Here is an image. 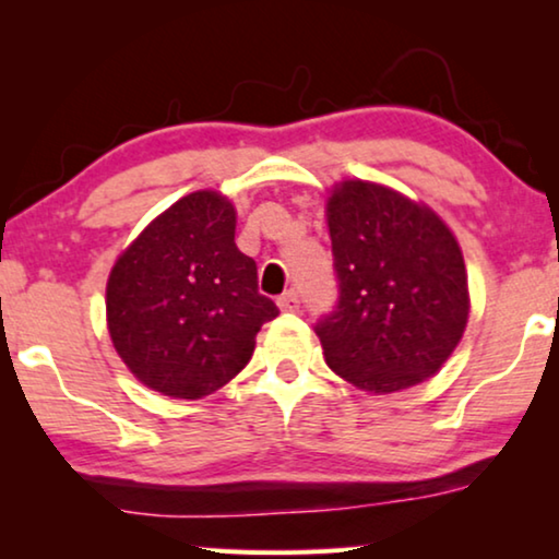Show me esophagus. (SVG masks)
<instances>
[{"mask_svg": "<svg viewBox=\"0 0 559 559\" xmlns=\"http://www.w3.org/2000/svg\"><path fill=\"white\" fill-rule=\"evenodd\" d=\"M277 305L285 312H297V310H300V295H297V289H287L285 295H280Z\"/></svg>", "mask_w": 559, "mask_h": 559, "instance_id": "esophagus-1", "label": "esophagus"}]
</instances>
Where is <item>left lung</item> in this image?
<instances>
[{
	"mask_svg": "<svg viewBox=\"0 0 559 559\" xmlns=\"http://www.w3.org/2000/svg\"><path fill=\"white\" fill-rule=\"evenodd\" d=\"M335 308L316 323L331 369L373 394L432 377L468 323L461 247L425 205L346 180L328 201Z\"/></svg>",
	"mask_w": 559,
	"mask_h": 559,
	"instance_id": "1",
	"label": "left lung"
}]
</instances>
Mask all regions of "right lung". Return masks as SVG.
Instances as JSON below:
<instances>
[{
	"label": "right lung",
	"instance_id": "add662e5",
	"mask_svg": "<svg viewBox=\"0 0 559 559\" xmlns=\"http://www.w3.org/2000/svg\"><path fill=\"white\" fill-rule=\"evenodd\" d=\"M234 205L213 190L173 203L114 264L106 320L142 384L201 400L231 381L280 310L259 295L257 262L234 241Z\"/></svg>",
	"mask_w": 559,
	"mask_h": 559
}]
</instances>
